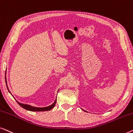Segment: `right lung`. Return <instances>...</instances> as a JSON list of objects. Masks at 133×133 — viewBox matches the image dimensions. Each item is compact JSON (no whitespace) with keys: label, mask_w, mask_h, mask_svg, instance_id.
Listing matches in <instances>:
<instances>
[{"label":"right lung","mask_w":133,"mask_h":133,"mask_svg":"<svg viewBox=\"0 0 133 133\" xmlns=\"http://www.w3.org/2000/svg\"><path fill=\"white\" fill-rule=\"evenodd\" d=\"M5 82H6V81H5ZM7 88H8V87H7ZM9 92L10 93V91H9ZM56 102H57V100H55V102H54L53 104H52L51 105H50L49 107H43V108L34 107L29 105L23 104L19 103L18 102H17V103L19 104V105L21 106L22 108H25V109L27 110H29V111H49V110H51L52 108H53L54 107V106H55V104H56Z\"/></svg>","instance_id":"1"}]
</instances>
